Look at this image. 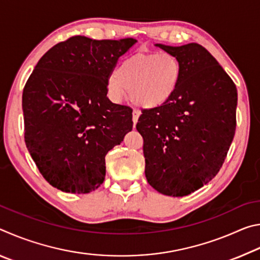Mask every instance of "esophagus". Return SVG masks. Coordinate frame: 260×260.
I'll return each mask as SVG.
<instances>
[{
    "label": "esophagus",
    "mask_w": 260,
    "mask_h": 260,
    "mask_svg": "<svg viewBox=\"0 0 260 260\" xmlns=\"http://www.w3.org/2000/svg\"><path fill=\"white\" fill-rule=\"evenodd\" d=\"M139 116H140V112L138 111H133V124H134V127L136 125V122H138V119H139Z\"/></svg>",
    "instance_id": "obj_1"
}]
</instances>
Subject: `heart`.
<instances>
[{
  "label": "heart",
  "mask_w": 260,
  "mask_h": 260,
  "mask_svg": "<svg viewBox=\"0 0 260 260\" xmlns=\"http://www.w3.org/2000/svg\"><path fill=\"white\" fill-rule=\"evenodd\" d=\"M181 65L171 54H136L125 59L110 76L108 89L114 100L129 94L140 108L155 109L170 100L177 89Z\"/></svg>",
  "instance_id": "1"
}]
</instances>
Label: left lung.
<instances>
[{"instance_id":"1","label":"left lung","mask_w":260,"mask_h":260,"mask_svg":"<svg viewBox=\"0 0 260 260\" xmlns=\"http://www.w3.org/2000/svg\"><path fill=\"white\" fill-rule=\"evenodd\" d=\"M156 47L181 65L170 100L142 111L146 178L162 195L182 197L211 181L225 160L236 128L237 90L217 59L197 43Z\"/></svg>"}]
</instances>
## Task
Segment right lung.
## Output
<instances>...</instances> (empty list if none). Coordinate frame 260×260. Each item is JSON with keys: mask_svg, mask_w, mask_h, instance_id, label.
Listing matches in <instances>:
<instances>
[{"mask_svg": "<svg viewBox=\"0 0 260 260\" xmlns=\"http://www.w3.org/2000/svg\"><path fill=\"white\" fill-rule=\"evenodd\" d=\"M135 43L78 35L35 65L23 91L25 143L52 187L87 193L103 183L105 155L133 128L132 109L108 99V80Z\"/></svg>", "mask_w": 260, "mask_h": 260, "instance_id": "obj_1", "label": "right lung"}]
</instances>
